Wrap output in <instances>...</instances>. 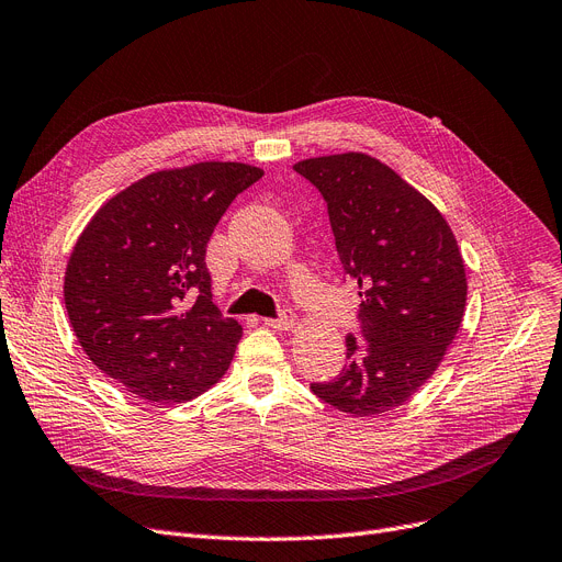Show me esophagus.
<instances>
[{
	"label": "esophagus",
	"mask_w": 562,
	"mask_h": 562,
	"mask_svg": "<svg viewBox=\"0 0 562 562\" xmlns=\"http://www.w3.org/2000/svg\"><path fill=\"white\" fill-rule=\"evenodd\" d=\"M294 322H296V317H294V313H292V310H289V307L280 310V315L273 317V319H263L266 326L278 328V330H292V328H294Z\"/></svg>",
	"instance_id": "34e87169"
}]
</instances>
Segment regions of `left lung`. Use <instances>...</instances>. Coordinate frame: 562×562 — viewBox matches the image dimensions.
<instances>
[{
    "mask_svg": "<svg viewBox=\"0 0 562 562\" xmlns=\"http://www.w3.org/2000/svg\"><path fill=\"white\" fill-rule=\"evenodd\" d=\"M294 171L322 192L345 276L359 282L366 342L347 336V366L310 384L351 417H382L432 375L459 334L468 280L447 220L424 194L363 153L313 157Z\"/></svg>",
    "mask_w": 562,
    "mask_h": 562,
    "instance_id": "8db88e82",
    "label": "left lung"
}]
</instances>
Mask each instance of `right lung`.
<instances>
[{"label": "right lung", "mask_w": 562, "mask_h": 562, "mask_svg": "<svg viewBox=\"0 0 562 562\" xmlns=\"http://www.w3.org/2000/svg\"><path fill=\"white\" fill-rule=\"evenodd\" d=\"M261 176L238 161L157 171L103 203L78 236L65 276L69 322L90 361L136 398L192 401L232 363L243 328L213 303L205 247Z\"/></svg>", "instance_id": "right-lung-1"}]
</instances>
